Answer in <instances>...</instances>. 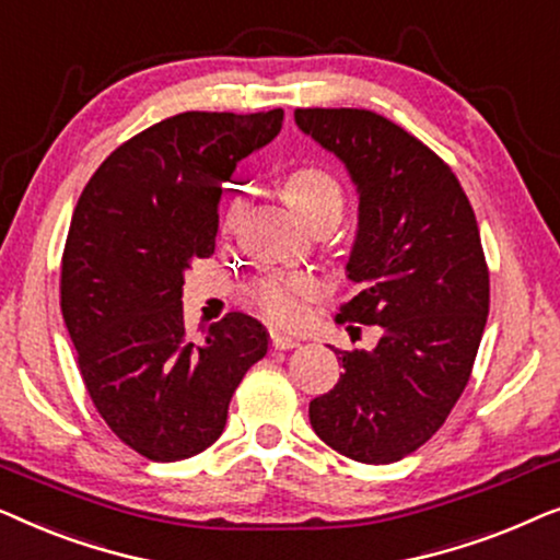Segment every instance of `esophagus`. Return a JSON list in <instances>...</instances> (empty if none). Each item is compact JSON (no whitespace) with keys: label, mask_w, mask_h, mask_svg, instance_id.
I'll use <instances>...</instances> for the list:
<instances>
[{"label":"esophagus","mask_w":560,"mask_h":560,"mask_svg":"<svg viewBox=\"0 0 560 560\" xmlns=\"http://www.w3.org/2000/svg\"><path fill=\"white\" fill-rule=\"evenodd\" d=\"M272 347L275 349H295L301 347V339H295V336H288V334H272Z\"/></svg>","instance_id":"1"}]
</instances>
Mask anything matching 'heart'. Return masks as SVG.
<instances>
[{
  "instance_id": "heart-1",
  "label": "heart",
  "mask_w": 560,
  "mask_h": 560,
  "mask_svg": "<svg viewBox=\"0 0 560 560\" xmlns=\"http://www.w3.org/2000/svg\"><path fill=\"white\" fill-rule=\"evenodd\" d=\"M282 198L305 224L318 219L339 221L343 190L331 173L320 167H298L282 178ZM318 295V282L308 275H272L252 288V301L275 324H298L305 305Z\"/></svg>"
}]
</instances>
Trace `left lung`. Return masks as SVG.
Listing matches in <instances>:
<instances>
[{
  "label": "left lung",
  "mask_w": 560,
  "mask_h": 560,
  "mask_svg": "<svg viewBox=\"0 0 560 560\" xmlns=\"http://www.w3.org/2000/svg\"><path fill=\"white\" fill-rule=\"evenodd\" d=\"M359 194L339 318L380 326L372 351H336L343 374L311 400L316 435L362 464H393L443 425L469 382L489 313L479 226L451 167L366 109H295Z\"/></svg>",
  "instance_id": "8db88e82"
}]
</instances>
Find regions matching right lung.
<instances>
[{
    "mask_svg": "<svg viewBox=\"0 0 560 560\" xmlns=\"http://www.w3.org/2000/svg\"><path fill=\"white\" fill-rule=\"evenodd\" d=\"M282 109L186 112L119 144L75 203L60 311L106 425L150 462H180L219 439L229 400L267 354L265 326L229 313L190 341L183 282L211 257L236 163L278 137Z\"/></svg>",
    "mask_w": 560,
    "mask_h": 560,
    "instance_id": "obj_1",
    "label": "right lung"
}]
</instances>
